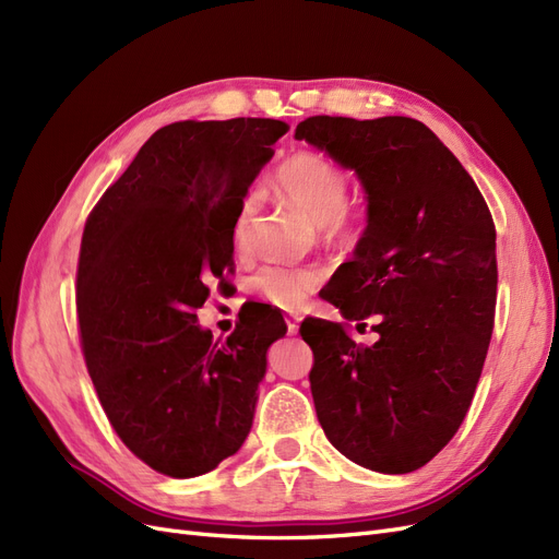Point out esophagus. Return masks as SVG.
Returning a JSON list of instances; mask_svg holds the SVG:
<instances>
[{"mask_svg":"<svg viewBox=\"0 0 559 559\" xmlns=\"http://www.w3.org/2000/svg\"><path fill=\"white\" fill-rule=\"evenodd\" d=\"M285 325H287V334H299V318L297 316H285Z\"/></svg>","mask_w":559,"mask_h":559,"instance_id":"34e87169","label":"esophagus"}]
</instances>
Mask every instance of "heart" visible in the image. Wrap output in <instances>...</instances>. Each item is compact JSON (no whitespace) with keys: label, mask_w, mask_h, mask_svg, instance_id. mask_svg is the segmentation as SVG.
<instances>
[{"label":"heart","mask_w":559,"mask_h":559,"mask_svg":"<svg viewBox=\"0 0 559 559\" xmlns=\"http://www.w3.org/2000/svg\"><path fill=\"white\" fill-rule=\"evenodd\" d=\"M274 188L287 202L299 206L309 218L325 229L328 237H348L350 225L344 215L348 202V178L332 159L320 153L301 151L287 157L276 169ZM258 215V194H248L239 204L231 223V243L239 253H248L253 246V229ZM325 281V272L311 264H264L250 278V287L272 301L278 309L299 311L309 297Z\"/></svg>","instance_id":"heart-1"}]
</instances>
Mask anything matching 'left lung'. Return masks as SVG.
<instances>
[{"instance_id":"obj_1","label":"left lung","mask_w":559,"mask_h":559,"mask_svg":"<svg viewBox=\"0 0 559 559\" xmlns=\"http://www.w3.org/2000/svg\"><path fill=\"white\" fill-rule=\"evenodd\" d=\"M295 139L353 169L367 200L365 234L322 299L346 320L378 318L373 346H357L338 322H301L318 420L365 469L416 472L455 437L488 355L497 301L490 209L420 120L313 116Z\"/></svg>"}]
</instances>
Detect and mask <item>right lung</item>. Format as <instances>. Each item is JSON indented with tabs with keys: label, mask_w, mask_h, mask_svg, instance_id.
<instances>
[{
	"label": "right lung",
	"mask_w": 559,
	"mask_h": 559,
	"mask_svg": "<svg viewBox=\"0 0 559 559\" xmlns=\"http://www.w3.org/2000/svg\"><path fill=\"white\" fill-rule=\"evenodd\" d=\"M287 124L174 122L90 213L79 260L85 365L116 435L151 469L194 478L243 445L278 309L243 306L227 341L197 322L234 260L231 223Z\"/></svg>",
	"instance_id": "add662e5"
}]
</instances>
